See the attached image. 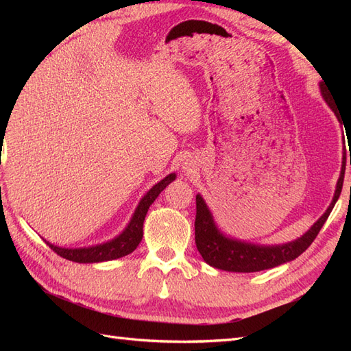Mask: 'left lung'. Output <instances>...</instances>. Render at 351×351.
Segmentation results:
<instances>
[{
	"instance_id": "left-lung-1",
	"label": "left lung",
	"mask_w": 351,
	"mask_h": 351,
	"mask_svg": "<svg viewBox=\"0 0 351 351\" xmlns=\"http://www.w3.org/2000/svg\"><path fill=\"white\" fill-rule=\"evenodd\" d=\"M321 92L329 107L337 114V110L331 99L328 101L322 83L319 84ZM338 117V115H337ZM351 164V161H350ZM346 173V158H343L341 174L337 182V189L332 197L331 205L328 206L325 214L317 219L311 230L294 241L278 244V246H261V244H252L236 239H230L222 234L215 226V221L212 218L210 210L208 209L205 200L200 195H196V219H195V240L196 247L202 258L210 267L228 271V272H258L263 269L275 268L278 265L290 262L295 259L311 246L312 241L319 234L322 226L328 219L329 214L341 195L343 182Z\"/></svg>"
}]
</instances>
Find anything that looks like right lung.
I'll return each mask as SVG.
<instances>
[{"mask_svg":"<svg viewBox=\"0 0 351 351\" xmlns=\"http://www.w3.org/2000/svg\"><path fill=\"white\" fill-rule=\"evenodd\" d=\"M173 180H176L174 173L167 176L165 178L161 180V182L156 183L139 202V205H137L129 226L125 227V230L120 236H117L111 241L97 244V246L79 247V249L58 247L47 240L45 243L57 254H60L61 258L73 261V262H79V263H93V262H104V261L123 258L139 246V243L143 237V221L147 214V209H149V206L154 204V200L158 197V195L161 193L162 190L173 182Z\"/></svg>","mask_w":351,"mask_h":351,"instance_id":"obj_1","label":"right lung"}]
</instances>
